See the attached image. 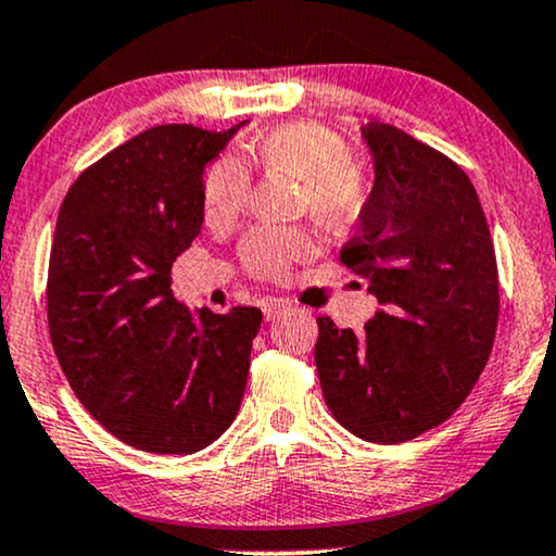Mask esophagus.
I'll list each match as a JSON object with an SVG mask.
<instances>
[{
  "mask_svg": "<svg viewBox=\"0 0 556 556\" xmlns=\"http://www.w3.org/2000/svg\"><path fill=\"white\" fill-rule=\"evenodd\" d=\"M262 309H264V317H266V320H277L279 315L290 313V309H292V302H290V300H282V298H269V300H264Z\"/></svg>",
  "mask_w": 556,
  "mask_h": 556,
  "instance_id": "1",
  "label": "esophagus"
}]
</instances>
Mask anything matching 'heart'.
Masks as SVG:
<instances>
[{
    "mask_svg": "<svg viewBox=\"0 0 556 556\" xmlns=\"http://www.w3.org/2000/svg\"><path fill=\"white\" fill-rule=\"evenodd\" d=\"M251 160L266 173L300 180V205L328 231L353 226L368 203L364 169L353 162L343 139L320 124L294 122L266 131L251 144ZM251 180L239 160L218 157L203 180V218L224 228L241 216ZM309 239L302 228L258 226L241 243L243 266L262 279L285 277L292 262L305 256Z\"/></svg>",
    "mask_w": 556,
    "mask_h": 556,
    "instance_id": "1",
    "label": "heart"
}]
</instances>
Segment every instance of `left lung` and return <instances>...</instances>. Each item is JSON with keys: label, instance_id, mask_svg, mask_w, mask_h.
<instances>
[{"label": "left lung", "instance_id": "left-lung-1", "mask_svg": "<svg viewBox=\"0 0 556 556\" xmlns=\"http://www.w3.org/2000/svg\"><path fill=\"white\" fill-rule=\"evenodd\" d=\"M361 135L376 180L340 262L381 309L361 332L317 317L315 366L348 432L396 445L453 417L483 374L498 328V266L460 165L391 124L368 122Z\"/></svg>", "mask_w": 556, "mask_h": 556}]
</instances>
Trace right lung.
<instances>
[{
  "mask_svg": "<svg viewBox=\"0 0 556 556\" xmlns=\"http://www.w3.org/2000/svg\"><path fill=\"white\" fill-rule=\"evenodd\" d=\"M162 124L86 167L55 224L48 325L78 402L114 438L192 455L231 427L262 309L190 313L173 262L203 226V169L236 135Z\"/></svg>",
  "mask_w": 556,
  "mask_h": 556,
  "instance_id": "obj_1",
  "label": "right lung"
}]
</instances>
